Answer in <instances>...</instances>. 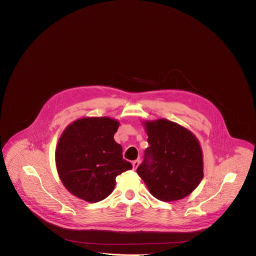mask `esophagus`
I'll list each match as a JSON object with an SVG mask.
<instances>
[{"label": "esophagus", "instance_id": "34e87169", "mask_svg": "<svg viewBox=\"0 0 256 256\" xmlns=\"http://www.w3.org/2000/svg\"><path fill=\"white\" fill-rule=\"evenodd\" d=\"M140 162L138 160H134V162H132V168H134V170H136V168H138V166H140Z\"/></svg>", "mask_w": 256, "mask_h": 256}]
</instances>
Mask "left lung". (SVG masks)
<instances>
[{
	"label": "left lung",
	"instance_id": "left-lung-1",
	"mask_svg": "<svg viewBox=\"0 0 256 256\" xmlns=\"http://www.w3.org/2000/svg\"><path fill=\"white\" fill-rule=\"evenodd\" d=\"M150 146L136 172L150 192L162 202L190 194L204 178L200 140L186 128L166 118L142 122Z\"/></svg>",
	"mask_w": 256,
	"mask_h": 256
}]
</instances>
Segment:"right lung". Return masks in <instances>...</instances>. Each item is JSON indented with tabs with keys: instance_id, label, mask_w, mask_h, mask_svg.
Masks as SVG:
<instances>
[{
	"instance_id": "right-lung-1",
	"label": "right lung",
	"mask_w": 256,
	"mask_h": 256,
	"mask_svg": "<svg viewBox=\"0 0 256 256\" xmlns=\"http://www.w3.org/2000/svg\"><path fill=\"white\" fill-rule=\"evenodd\" d=\"M120 122L108 116H84L70 122L56 148V166L64 186L74 196L98 202L116 186V178L132 168L122 158L114 136Z\"/></svg>"
}]
</instances>
